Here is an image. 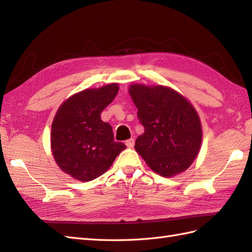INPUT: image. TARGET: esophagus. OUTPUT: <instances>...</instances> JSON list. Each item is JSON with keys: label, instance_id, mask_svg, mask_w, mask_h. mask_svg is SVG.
<instances>
[{"label": "esophagus", "instance_id": "esophagus-1", "mask_svg": "<svg viewBox=\"0 0 252 252\" xmlns=\"http://www.w3.org/2000/svg\"><path fill=\"white\" fill-rule=\"evenodd\" d=\"M134 143H135V140L133 137H131V138H129V140L127 141H126V145L129 147V148H131V147H133L134 146Z\"/></svg>", "mask_w": 252, "mask_h": 252}]
</instances>
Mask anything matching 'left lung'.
Masks as SVG:
<instances>
[{
    "label": "left lung",
    "instance_id": "8db88e82",
    "mask_svg": "<svg viewBox=\"0 0 252 252\" xmlns=\"http://www.w3.org/2000/svg\"><path fill=\"white\" fill-rule=\"evenodd\" d=\"M129 92L144 126L135 141L136 152L160 175L183 172L201 145V125L194 107L174 90L161 85L133 84Z\"/></svg>",
    "mask_w": 252,
    "mask_h": 252
}]
</instances>
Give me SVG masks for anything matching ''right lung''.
Returning <instances> with one entry per match:
<instances>
[{
    "label": "right lung",
    "mask_w": 252,
    "mask_h": 252,
    "mask_svg": "<svg viewBox=\"0 0 252 252\" xmlns=\"http://www.w3.org/2000/svg\"><path fill=\"white\" fill-rule=\"evenodd\" d=\"M119 91L116 83L82 91L69 97L54 118L51 146L63 172L79 181H92L106 172L126 146L116 142L112 127L100 114Z\"/></svg>",
    "instance_id": "right-lung-1"
}]
</instances>
